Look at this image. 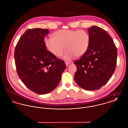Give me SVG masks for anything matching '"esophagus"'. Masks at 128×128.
<instances>
[{
  "mask_svg": "<svg viewBox=\"0 0 128 128\" xmlns=\"http://www.w3.org/2000/svg\"><path fill=\"white\" fill-rule=\"evenodd\" d=\"M71 63V62H68V61H66V62H65V64H66V66H68Z\"/></svg>",
  "mask_w": 128,
  "mask_h": 128,
  "instance_id": "esophagus-1",
  "label": "esophagus"
}]
</instances>
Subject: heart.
<instances>
[{
  "label": "heart",
  "instance_id": "b5f03b06",
  "mask_svg": "<svg viewBox=\"0 0 128 128\" xmlns=\"http://www.w3.org/2000/svg\"><path fill=\"white\" fill-rule=\"evenodd\" d=\"M44 44L46 49L56 56L62 54L65 47L67 51L63 58L69 60L85 54L90 44V36L82 29H61L54 34V38H46Z\"/></svg>",
  "mask_w": 128,
  "mask_h": 128
}]
</instances>
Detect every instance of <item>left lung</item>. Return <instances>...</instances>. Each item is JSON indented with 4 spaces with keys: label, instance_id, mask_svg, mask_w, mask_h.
Listing matches in <instances>:
<instances>
[{
    "label": "left lung",
    "instance_id": "8db88e82",
    "mask_svg": "<svg viewBox=\"0 0 128 128\" xmlns=\"http://www.w3.org/2000/svg\"><path fill=\"white\" fill-rule=\"evenodd\" d=\"M90 44L80 59L74 61L76 82L86 90H96L105 85L115 70L117 50L106 31L96 26L88 29Z\"/></svg>",
    "mask_w": 128,
    "mask_h": 128
}]
</instances>
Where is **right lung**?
<instances>
[{"mask_svg": "<svg viewBox=\"0 0 128 128\" xmlns=\"http://www.w3.org/2000/svg\"><path fill=\"white\" fill-rule=\"evenodd\" d=\"M48 29H28L20 37L14 49L18 74L28 89L38 94H48L60 82L66 68L63 60L46 49L44 38Z\"/></svg>", "mask_w": 128, "mask_h": 128, "instance_id": "add662e5", "label": "right lung"}]
</instances>
